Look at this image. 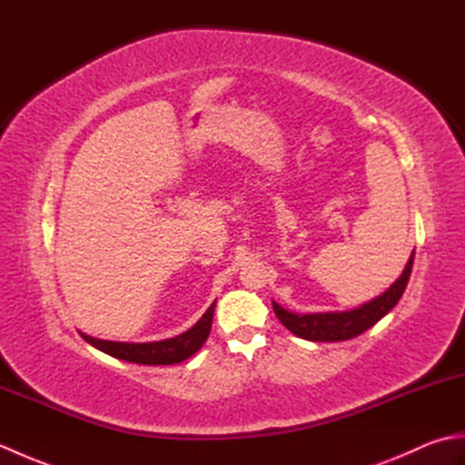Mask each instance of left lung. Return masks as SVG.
I'll use <instances>...</instances> for the list:
<instances>
[{"instance_id": "left-lung-1", "label": "left lung", "mask_w": 465, "mask_h": 465, "mask_svg": "<svg viewBox=\"0 0 465 465\" xmlns=\"http://www.w3.org/2000/svg\"><path fill=\"white\" fill-rule=\"evenodd\" d=\"M413 253L403 268L400 278L393 282L378 298L360 305L348 312H323V313H293L283 310L280 303H273V312L278 320L298 338L310 341H343L351 340L355 335L370 330L373 323H378L385 313H390L401 298L403 290L410 282L411 268H413Z\"/></svg>"}]
</instances>
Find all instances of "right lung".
I'll use <instances>...</instances> for the list:
<instances>
[{"mask_svg": "<svg viewBox=\"0 0 465 465\" xmlns=\"http://www.w3.org/2000/svg\"><path fill=\"white\" fill-rule=\"evenodd\" d=\"M215 302L207 308V312L197 320L190 330L175 335L170 340L160 341H147V343H130V341H110V340H97L92 335L82 333V338L92 343L94 348L100 351L114 355L117 360L132 361V363H143V365H172L180 363L202 348L205 343L207 335L212 331V320H213Z\"/></svg>", "mask_w": 465, "mask_h": 465, "instance_id": "right-lung-1", "label": "right lung"}]
</instances>
